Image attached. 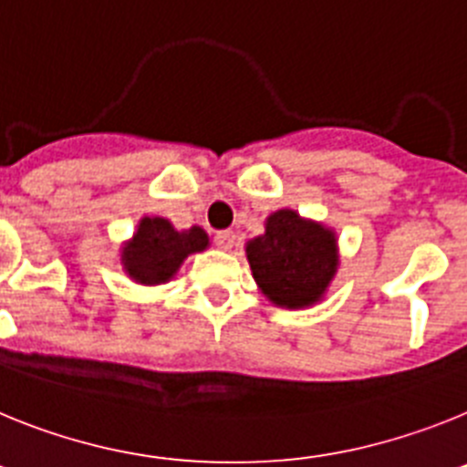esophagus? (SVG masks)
<instances>
[{"label":"esophagus","mask_w":467,"mask_h":467,"mask_svg":"<svg viewBox=\"0 0 467 467\" xmlns=\"http://www.w3.org/2000/svg\"><path fill=\"white\" fill-rule=\"evenodd\" d=\"M213 242H216L218 249L230 251L234 246V233H233V230H221V233H216Z\"/></svg>","instance_id":"esophagus-1"}]
</instances>
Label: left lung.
Segmentation results:
<instances>
[{
    "mask_svg": "<svg viewBox=\"0 0 467 467\" xmlns=\"http://www.w3.org/2000/svg\"><path fill=\"white\" fill-rule=\"evenodd\" d=\"M251 275L267 301L286 310L317 306L338 273L336 230L294 209L265 218V233L244 246Z\"/></svg>",
    "mask_w": 467,
    "mask_h": 467,
    "instance_id": "8db88e82",
    "label": "left lung"
}]
</instances>
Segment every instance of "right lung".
Instances as JSON below:
<instances>
[{"instance_id": "obj_1", "label": "right lung", "mask_w": 467, "mask_h": 467, "mask_svg": "<svg viewBox=\"0 0 467 467\" xmlns=\"http://www.w3.org/2000/svg\"><path fill=\"white\" fill-rule=\"evenodd\" d=\"M209 249V234L200 225L176 230L161 216H143L133 237L119 249L121 270L136 284L160 286L171 282L185 258Z\"/></svg>"}]
</instances>
